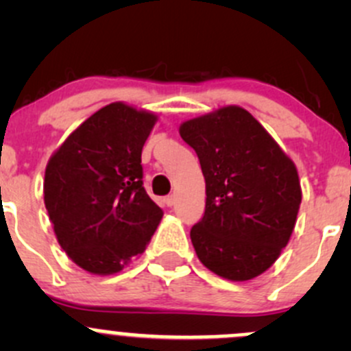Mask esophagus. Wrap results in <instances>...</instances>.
I'll return each instance as SVG.
<instances>
[{
  "mask_svg": "<svg viewBox=\"0 0 351 351\" xmlns=\"http://www.w3.org/2000/svg\"><path fill=\"white\" fill-rule=\"evenodd\" d=\"M175 195H168V197H165L162 198V202H165L166 205H168V207H173V205H175Z\"/></svg>",
  "mask_w": 351,
  "mask_h": 351,
  "instance_id": "esophagus-1",
  "label": "esophagus"
}]
</instances>
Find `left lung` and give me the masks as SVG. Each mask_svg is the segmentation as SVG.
<instances>
[{
  "label": "left lung",
  "instance_id": "left-lung-1",
  "mask_svg": "<svg viewBox=\"0 0 351 351\" xmlns=\"http://www.w3.org/2000/svg\"><path fill=\"white\" fill-rule=\"evenodd\" d=\"M182 139L205 178L204 217L190 231L198 260L228 280H250L275 263L299 212L293 162L260 122L239 107L189 120Z\"/></svg>",
  "mask_w": 351,
  "mask_h": 351
}]
</instances>
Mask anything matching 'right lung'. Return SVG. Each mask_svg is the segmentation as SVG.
Here are the masks:
<instances>
[{
  "mask_svg": "<svg viewBox=\"0 0 351 351\" xmlns=\"http://www.w3.org/2000/svg\"><path fill=\"white\" fill-rule=\"evenodd\" d=\"M156 115L110 104L84 120L45 168L44 202L71 260L90 274L122 270L146 250L162 210L143 185V146Z\"/></svg>",
  "mask_w": 351,
  "mask_h": 351,
  "instance_id": "add662e5",
  "label": "right lung"
}]
</instances>
